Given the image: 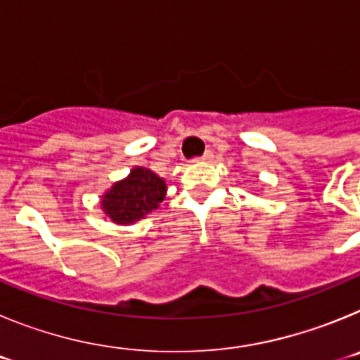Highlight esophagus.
<instances>
[{
	"mask_svg": "<svg viewBox=\"0 0 360 360\" xmlns=\"http://www.w3.org/2000/svg\"><path fill=\"white\" fill-rule=\"evenodd\" d=\"M211 158H212V151L211 149H207V151L203 153L202 157H200V160H211Z\"/></svg>",
	"mask_w": 360,
	"mask_h": 360,
	"instance_id": "esophagus-1",
	"label": "esophagus"
}]
</instances>
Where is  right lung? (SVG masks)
Here are the masks:
<instances>
[{
  "label": "right lung",
  "instance_id": "1",
  "mask_svg": "<svg viewBox=\"0 0 360 360\" xmlns=\"http://www.w3.org/2000/svg\"><path fill=\"white\" fill-rule=\"evenodd\" d=\"M165 191L167 186L157 173L135 167L124 180L115 182L104 193L101 207L115 224H135L160 205Z\"/></svg>",
  "mask_w": 360,
  "mask_h": 360
}]
</instances>
